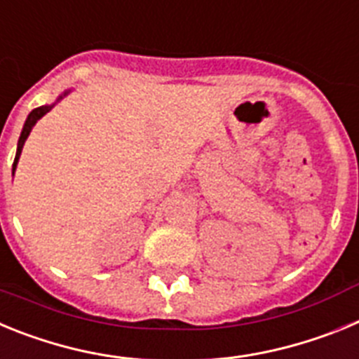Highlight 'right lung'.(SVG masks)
Instances as JSON below:
<instances>
[{
	"mask_svg": "<svg viewBox=\"0 0 359 359\" xmlns=\"http://www.w3.org/2000/svg\"><path fill=\"white\" fill-rule=\"evenodd\" d=\"M69 93H72V90H65V91H62L61 95H59V97H57V100H55V102H53V104H44V106L36 107V109H32V111H30V115H28V116H27V120H25L23 131H21V136H19V140H18V151H15L14 165H12V172H14L15 167H18L19 156H21V151H23V145H25V142H27L28 135H30L32 128H34V126H36L37 120L43 118V116L46 115V113H48L50 109H53V106H55L57 102H61L62 98H65L66 95H69Z\"/></svg>",
	"mask_w": 359,
	"mask_h": 359,
	"instance_id": "right-lung-1",
	"label": "right lung"
}]
</instances>
